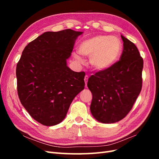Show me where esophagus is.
I'll return each instance as SVG.
<instances>
[{
    "label": "esophagus",
    "instance_id": "obj_1",
    "mask_svg": "<svg viewBox=\"0 0 159 159\" xmlns=\"http://www.w3.org/2000/svg\"><path fill=\"white\" fill-rule=\"evenodd\" d=\"M84 81H85V86L87 87V83H88V76L87 75L85 76Z\"/></svg>",
    "mask_w": 159,
    "mask_h": 159
}]
</instances>
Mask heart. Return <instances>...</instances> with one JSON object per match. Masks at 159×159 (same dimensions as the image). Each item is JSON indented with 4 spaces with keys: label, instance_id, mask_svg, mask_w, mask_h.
<instances>
[{
    "label": "heart",
    "instance_id": "b5f03b06",
    "mask_svg": "<svg viewBox=\"0 0 159 159\" xmlns=\"http://www.w3.org/2000/svg\"><path fill=\"white\" fill-rule=\"evenodd\" d=\"M121 51V42L115 36H94L81 42L79 46L80 54L90 57L91 65L98 71L107 70L115 64ZM74 57L78 61H82L78 53H74Z\"/></svg>",
    "mask_w": 159,
    "mask_h": 159
}]
</instances>
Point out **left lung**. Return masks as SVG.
Returning a JSON list of instances; mask_svg holds the SVG:
<instances>
[{"instance_id":"8db88e82","label":"left lung","mask_w":159,"mask_h":159,"mask_svg":"<svg viewBox=\"0 0 159 159\" xmlns=\"http://www.w3.org/2000/svg\"><path fill=\"white\" fill-rule=\"evenodd\" d=\"M123 50L111 68L97 71L88 81L93 117L103 123L121 121L131 110L142 89L143 60L136 46L121 35Z\"/></svg>"}]
</instances>
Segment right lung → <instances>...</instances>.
Wrapping results in <instances>:
<instances>
[{"label": "right lung", "instance_id": "add662e5", "mask_svg": "<svg viewBox=\"0 0 159 159\" xmlns=\"http://www.w3.org/2000/svg\"><path fill=\"white\" fill-rule=\"evenodd\" d=\"M83 32L66 29L46 32L24 49L16 74L22 105L46 126L61 123L75 96L84 89L85 72L72 71L66 60Z\"/></svg>", "mask_w": 159, "mask_h": 159}]
</instances>
